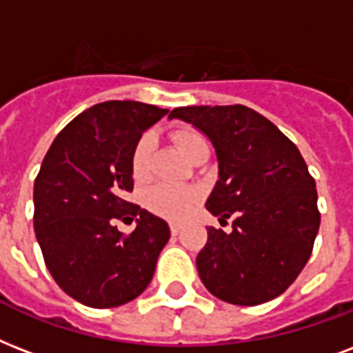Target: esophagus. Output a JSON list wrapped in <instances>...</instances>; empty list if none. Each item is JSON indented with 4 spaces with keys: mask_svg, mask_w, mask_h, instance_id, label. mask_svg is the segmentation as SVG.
<instances>
[{
    "mask_svg": "<svg viewBox=\"0 0 353 353\" xmlns=\"http://www.w3.org/2000/svg\"><path fill=\"white\" fill-rule=\"evenodd\" d=\"M170 231H172V235H174V236L179 235V231H181V225H179V224H170Z\"/></svg>",
    "mask_w": 353,
    "mask_h": 353,
    "instance_id": "esophagus-1",
    "label": "esophagus"
}]
</instances>
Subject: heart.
<instances>
[{"label": "heart", "instance_id": "heart-1", "mask_svg": "<svg viewBox=\"0 0 353 353\" xmlns=\"http://www.w3.org/2000/svg\"><path fill=\"white\" fill-rule=\"evenodd\" d=\"M172 139L187 159L192 157L196 150H200L201 146H207L205 139L194 129H177L176 133L172 134ZM152 142V134H144L134 146L133 157H131V172L137 179L146 176ZM198 201H200V192L196 188L176 187V185H159L146 194L148 209L168 220L187 219Z\"/></svg>", "mask_w": 353, "mask_h": 353}]
</instances>
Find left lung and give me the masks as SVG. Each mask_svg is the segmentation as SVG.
I'll return each instance as SVG.
<instances>
[{
    "label": "left lung",
    "mask_w": 353,
    "mask_h": 353,
    "mask_svg": "<svg viewBox=\"0 0 353 353\" xmlns=\"http://www.w3.org/2000/svg\"><path fill=\"white\" fill-rule=\"evenodd\" d=\"M170 120L192 123L211 141L219 181L205 201L233 231L207 228L196 266L212 296L233 305L278 298L313 252L320 212L316 185L300 150L244 105L177 107Z\"/></svg>",
    "instance_id": "left-lung-1"
}]
</instances>
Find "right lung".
Returning <instances> with one entry per match:
<instances>
[{"mask_svg":"<svg viewBox=\"0 0 353 353\" xmlns=\"http://www.w3.org/2000/svg\"><path fill=\"white\" fill-rule=\"evenodd\" d=\"M168 109L103 101L57 134L34 179V233L57 285L88 307H118L142 294L170 228L123 196L133 190L131 157L142 133ZM117 219L135 220L123 236Z\"/></svg>","mask_w":353,"mask_h":353,"instance_id":"obj_1","label":"right lung"}]
</instances>
